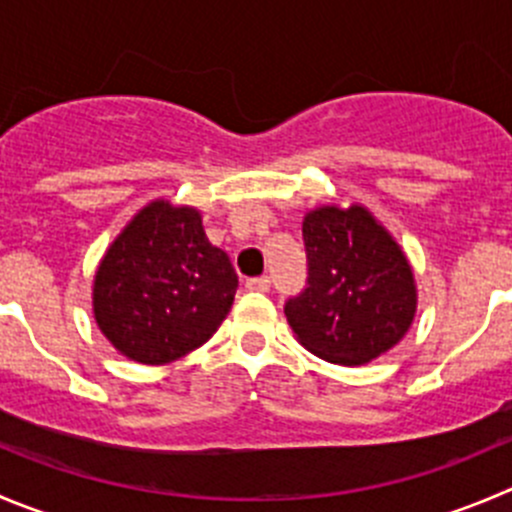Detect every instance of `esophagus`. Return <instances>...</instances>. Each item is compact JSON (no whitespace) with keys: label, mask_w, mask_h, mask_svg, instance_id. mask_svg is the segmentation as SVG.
<instances>
[{"label":"esophagus","mask_w":512,"mask_h":512,"mask_svg":"<svg viewBox=\"0 0 512 512\" xmlns=\"http://www.w3.org/2000/svg\"><path fill=\"white\" fill-rule=\"evenodd\" d=\"M248 291H269L271 289V279L269 276H256V279L246 281Z\"/></svg>","instance_id":"esophagus-1"}]
</instances>
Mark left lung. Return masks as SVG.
<instances>
[{
    "label": "left lung",
    "instance_id": "obj_1",
    "mask_svg": "<svg viewBox=\"0 0 512 512\" xmlns=\"http://www.w3.org/2000/svg\"><path fill=\"white\" fill-rule=\"evenodd\" d=\"M309 284L284 314L301 347L344 367L387 354L410 332L417 284L397 238L362 203H326L301 223Z\"/></svg>",
    "mask_w": 512,
    "mask_h": 512
}]
</instances>
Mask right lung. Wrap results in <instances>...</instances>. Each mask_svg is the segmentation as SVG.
Listing matches in <instances>:
<instances>
[{
	"instance_id": "right-lung-1",
	"label": "right lung",
	"mask_w": 512,
	"mask_h": 512,
	"mask_svg": "<svg viewBox=\"0 0 512 512\" xmlns=\"http://www.w3.org/2000/svg\"><path fill=\"white\" fill-rule=\"evenodd\" d=\"M238 276L193 206L155 198L107 246L92 279V314L105 339L138 364H168L216 334Z\"/></svg>"
}]
</instances>
